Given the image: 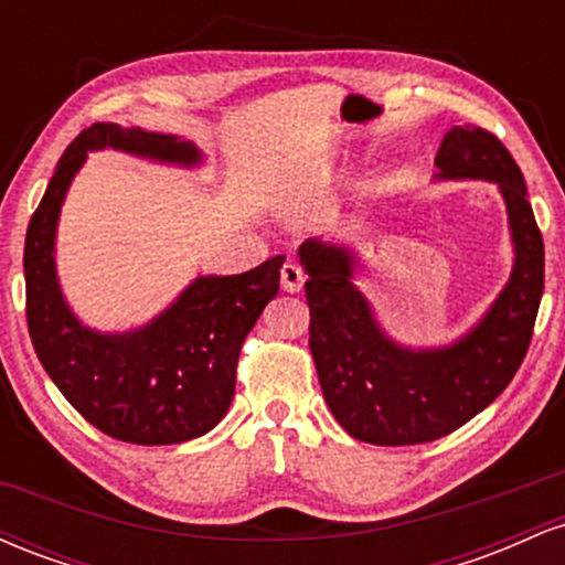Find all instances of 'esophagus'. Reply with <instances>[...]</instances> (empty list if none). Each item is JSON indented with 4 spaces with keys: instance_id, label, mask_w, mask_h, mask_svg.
<instances>
[{
    "instance_id": "34e87169",
    "label": "esophagus",
    "mask_w": 565,
    "mask_h": 565,
    "mask_svg": "<svg viewBox=\"0 0 565 565\" xmlns=\"http://www.w3.org/2000/svg\"><path fill=\"white\" fill-rule=\"evenodd\" d=\"M305 284V274L297 263H284L281 265V287L287 291H300Z\"/></svg>"
}]
</instances>
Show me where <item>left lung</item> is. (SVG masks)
Instances as JSON below:
<instances>
[{"label":"left lung","instance_id":"obj_1","mask_svg":"<svg viewBox=\"0 0 565 565\" xmlns=\"http://www.w3.org/2000/svg\"><path fill=\"white\" fill-rule=\"evenodd\" d=\"M440 180H489L508 204L515 263L508 287L462 340L444 348H404L380 329L353 284L345 246L308 238L310 353L323 398L353 438L412 446L449 436L497 398L526 359L544 289V244L526 180L502 140L481 127H451L438 148Z\"/></svg>","mask_w":565,"mask_h":565}]
</instances>
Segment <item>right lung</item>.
Listing matches in <instances>:
<instances>
[{
  "mask_svg": "<svg viewBox=\"0 0 565 565\" xmlns=\"http://www.w3.org/2000/svg\"><path fill=\"white\" fill-rule=\"evenodd\" d=\"M196 167L201 151L174 135L97 121L57 161L25 231V321L44 372L76 412L106 436L140 446L183 444L210 433L236 391L242 345L276 297L284 255L238 276H199L164 313L121 334L87 329L63 300L55 231L63 199L87 151Z\"/></svg>",
  "mask_w": 565,
  "mask_h": 565,
  "instance_id": "obj_1",
  "label": "right lung"
}]
</instances>
